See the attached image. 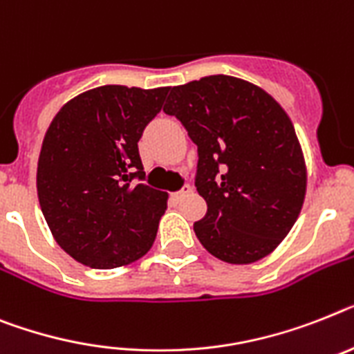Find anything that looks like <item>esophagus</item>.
<instances>
[{
    "mask_svg": "<svg viewBox=\"0 0 354 354\" xmlns=\"http://www.w3.org/2000/svg\"><path fill=\"white\" fill-rule=\"evenodd\" d=\"M191 192H192L191 185H183L182 191H178V192H174V194H172V200L180 201V200H182V198H185V196L191 194Z\"/></svg>",
    "mask_w": 354,
    "mask_h": 354,
    "instance_id": "obj_1",
    "label": "esophagus"
}]
</instances>
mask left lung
<instances>
[{
  "label": "left lung",
  "instance_id": "obj_1",
  "mask_svg": "<svg viewBox=\"0 0 354 354\" xmlns=\"http://www.w3.org/2000/svg\"><path fill=\"white\" fill-rule=\"evenodd\" d=\"M198 145L196 189L207 201L194 232L230 264L272 254L295 225L306 196V162L293 124L263 88L209 75L171 88L163 106Z\"/></svg>",
  "mask_w": 354,
  "mask_h": 354
}]
</instances>
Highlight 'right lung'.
I'll list each match as a JSON object with an SVG mask.
<instances>
[{
  "mask_svg": "<svg viewBox=\"0 0 354 354\" xmlns=\"http://www.w3.org/2000/svg\"><path fill=\"white\" fill-rule=\"evenodd\" d=\"M169 88L108 84L53 117L37 162V198L53 239L77 263L111 270L153 246L167 192L142 182L138 140Z\"/></svg>",
  "mask_w": 354,
  "mask_h": 354,
  "instance_id": "add662e5",
  "label": "right lung"
}]
</instances>
